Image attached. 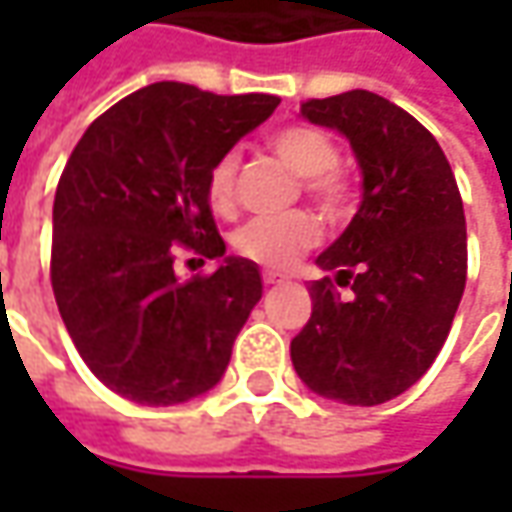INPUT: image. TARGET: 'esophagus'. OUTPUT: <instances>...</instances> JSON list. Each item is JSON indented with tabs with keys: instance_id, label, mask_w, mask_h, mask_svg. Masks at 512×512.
Instances as JSON below:
<instances>
[{
	"instance_id": "34e87169",
	"label": "esophagus",
	"mask_w": 512,
	"mask_h": 512,
	"mask_svg": "<svg viewBox=\"0 0 512 512\" xmlns=\"http://www.w3.org/2000/svg\"><path fill=\"white\" fill-rule=\"evenodd\" d=\"M262 279H265V285H276V282H282V276H279V273H273V270H265V273H262Z\"/></svg>"
}]
</instances>
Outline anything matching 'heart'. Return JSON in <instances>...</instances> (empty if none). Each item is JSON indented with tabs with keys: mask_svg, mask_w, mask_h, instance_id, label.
<instances>
[{
	"mask_svg": "<svg viewBox=\"0 0 512 512\" xmlns=\"http://www.w3.org/2000/svg\"><path fill=\"white\" fill-rule=\"evenodd\" d=\"M270 150L285 162L293 173L305 179V190L325 207L339 210L347 199V185L339 176V150L327 130L316 125H287L267 139ZM236 170L239 159L233 150L222 153L205 179L207 205L213 213L227 216L236 205ZM319 239V225L307 213H285V216H259L242 225L233 236V247L256 265L282 270L302 250Z\"/></svg>",
	"mask_w": 512,
	"mask_h": 512,
	"instance_id": "obj_1",
	"label": "heart"
}]
</instances>
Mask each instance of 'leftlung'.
Masks as SVG:
<instances>
[{
	"label": "left lung",
	"instance_id": "left-lung-1",
	"mask_svg": "<svg viewBox=\"0 0 512 512\" xmlns=\"http://www.w3.org/2000/svg\"><path fill=\"white\" fill-rule=\"evenodd\" d=\"M302 116L350 142L364 193L316 259L336 279L307 287L313 313L290 359L313 393L373 407L419 382L450 333L467 279L462 196L433 133L379 93L310 99Z\"/></svg>",
	"mask_w": 512,
	"mask_h": 512
}]
</instances>
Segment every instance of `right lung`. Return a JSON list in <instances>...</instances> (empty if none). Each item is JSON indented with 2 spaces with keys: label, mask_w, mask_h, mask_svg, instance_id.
<instances>
[{
  "label": "right lung",
  "mask_w": 512,
  "mask_h": 512,
  "mask_svg": "<svg viewBox=\"0 0 512 512\" xmlns=\"http://www.w3.org/2000/svg\"><path fill=\"white\" fill-rule=\"evenodd\" d=\"M276 105L267 93L156 82L105 110L70 153L53 199L50 285L79 356L130 402H190L225 376L262 276L225 256L205 179ZM179 246L220 267L179 280Z\"/></svg>",
  "instance_id": "right-lung-1"
}]
</instances>
